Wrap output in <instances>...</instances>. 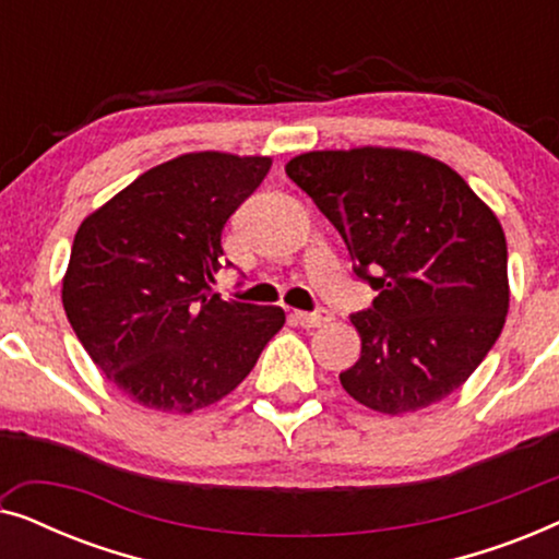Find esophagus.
<instances>
[{"instance_id":"1","label":"esophagus","mask_w":559,"mask_h":559,"mask_svg":"<svg viewBox=\"0 0 559 559\" xmlns=\"http://www.w3.org/2000/svg\"><path fill=\"white\" fill-rule=\"evenodd\" d=\"M293 320L297 325L302 328H320L325 323H331L333 316L328 310H316V312H302V310H295L293 312Z\"/></svg>"}]
</instances>
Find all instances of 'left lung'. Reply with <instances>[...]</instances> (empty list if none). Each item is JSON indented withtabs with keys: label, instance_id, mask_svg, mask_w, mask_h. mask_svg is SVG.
I'll use <instances>...</instances> for the list:
<instances>
[{
	"label": "left lung",
	"instance_id": "1",
	"mask_svg": "<svg viewBox=\"0 0 559 559\" xmlns=\"http://www.w3.org/2000/svg\"><path fill=\"white\" fill-rule=\"evenodd\" d=\"M285 173L338 228L379 295L350 316L361 356L341 373L358 404L404 415L478 369L509 312L507 236L453 167L400 147L316 150Z\"/></svg>",
	"mask_w": 559,
	"mask_h": 559
}]
</instances>
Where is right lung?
<instances>
[{
  "instance_id": "obj_1",
  "label": "right lung",
  "mask_w": 559,
  "mask_h": 559,
  "mask_svg": "<svg viewBox=\"0 0 559 559\" xmlns=\"http://www.w3.org/2000/svg\"><path fill=\"white\" fill-rule=\"evenodd\" d=\"M272 157L188 152L142 173L75 231L63 308L91 361L147 409L231 394L285 325L277 305L221 300V231Z\"/></svg>"
}]
</instances>
